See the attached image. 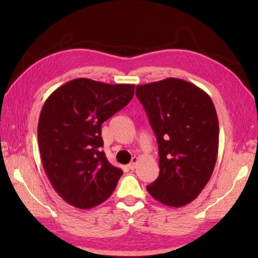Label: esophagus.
<instances>
[{
  "label": "esophagus",
  "instance_id": "1",
  "mask_svg": "<svg viewBox=\"0 0 258 258\" xmlns=\"http://www.w3.org/2000/svg\"><path fill=\"white\" fill-rule=\"evenodd\" d=\"M138 162H139V158L138 157H133L132 161H131V163L128 164V168L132 169V171H133V169L136 167V163H138Z\"/></svg>",
  "mask_w": 258,
  "mask_h": 258
}]
</instances>
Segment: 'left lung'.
I'll use <instances>...</instances> for the list:
<instances>
[{
  "label": "left lung",
  "mask_w": 258,
  "mask_h": 258,
  "mask_svg": "<svg viewBox=\"0 0 258 258\" xmlns=\"http://www.w3.org/2000/svg\"><path fill=\"white\" fill-rule=\"evenodd\" d=\"M157 140L160 175L146 189L171 207L193 202L210 180L218 153V118L206 92L169 78L136 86Z\"/></svg>",
  "instance_id": "left-lung-1"
}]
</instances>
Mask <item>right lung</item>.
<instances>
[{
	"label": "right lung",
	"instance_id": "1",
	"mask_svg": "<svg viewBox=\"0 0 258 258\" xmlns=\"http://www.w3.org/2000/svg\"><path fill=\"white\" fill-rule=\"evenodd\" d=\"M134 84L75 79L45 101L37 126L43 167L70 205L90 210L112 195L123 171L107 161L102 124L125 107Z\"/></svg>",
	"mask_w": 258,
	"mask_h": 258
}]
</instances>
